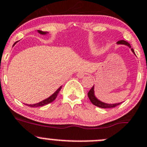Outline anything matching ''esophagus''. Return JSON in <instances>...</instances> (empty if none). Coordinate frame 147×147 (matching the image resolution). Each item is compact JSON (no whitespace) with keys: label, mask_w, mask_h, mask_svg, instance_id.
<instances>
[{"label":"esophagus","mask_w":147,"mask_h":147,"mask_svg":"<svg viewBox=\"0 0 147 147\" xmlns=\"http://www.w3.org/2000/svg\"><path fill=\"white\" fill-rule=\"evenodd\" d=\"M84 75H85V73L84 72V71H79V73H77L76 76H77L78 78H80V79H82V78L84 77Z\"/></svg>","instance_id":"obj_1"}]
</instances>
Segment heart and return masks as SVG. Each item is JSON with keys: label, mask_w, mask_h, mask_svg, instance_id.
Masks as SVG:
<instances>
[{"label": "heart", "mask_w": 147, "mask_h": 147, "mask_svg": "<svg viewBox=\"0 0 147 147\" xmlns=\"http://www.w3.org/2000/svg\"><path fill=\"white\" fill-rule=\"evenodd\" d=\"M96 45V44H92V45H90V46H89V48H90V50H93L94 47V46Z\"/></svg>", "instance_id": "obj_1"}]
</instances>
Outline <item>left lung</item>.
Instances as JSON below:
<instances>
[{"instance_id":"1","label":"left lung","mask_w":147,"mask_h":147,"mask_svg":"<svg viewBox=\"0 0 147 147\" xmlns=\"http://www.w3.org/2000/svg\"><path fill=\"white\" fill-rule=\"evenodd\" d=\"M118 45H124L128 46L129 48H131V50L132 51L134 55H136L135 53H134V49L131 48V45H130L129 43L128 42L125 41V40H120L117 42ZM88 97H89V99L90 100L91 102L94 105L97 106V107H101V108H112V107H115L116 106L119 105L120 104H121L122 102H118V103H114V104H108V103L103 102L100 101V100L97 98V97L95 96V94H94V85L92 86V89L89 90V92H88Z\"/></svg>"}]
</instances>
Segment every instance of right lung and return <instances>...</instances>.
Segmentation results:
<instances>
[{
  "mask_svg": "<svg viewBox=\"0 0 147 147\" xmlns=\"http://www.w3.org/2000/svg\"><path fill=\"white\" fill-rule=\"evenodd\" d=\"M37 32H38L39 34H42V35H45V34H47V33H48L47 32H42V31H40V30H37ZM16 42L13 44V47L16 44V42ZM61 88H62V86H60V87L58 88V89H57V90L55 91V92H54L53 94H52V95H50V97H47V98L45 99V100H42V101L40 102L35 103V104H32H32H30V105L26 104V105L27 106H29V107H41V106L49 104V103L52 102H53L54 100H55V98H56L57 96H58V93H59V92H60V90L61 89Z\"/></svg>",
  "mask_w": 147,
  "mask_h": 147,
  "instance_id": "add662e5",
  "label": "right lung"
}]
</instances>
